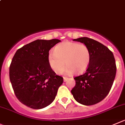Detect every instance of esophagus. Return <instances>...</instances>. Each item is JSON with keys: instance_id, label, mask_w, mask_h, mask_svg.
Masks as SVG:
<instances>
[{"instance_id": "esophagus-1", "label": "esophagus", "mask_w": 125, "mask_h": 125, "mask_svg": "<svg viewBox=\"0 0 125 125\" xmlns=\"http://www.w3.org/2000/svg\"><path fill=\"white\" fill-rule=\"evenodd\" d=\"M68 79L69 78H67V77H64V82H66Z\"/></svg>"}]
</instances>
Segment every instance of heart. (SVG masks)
<instances>
[{
	"label": "heart",
	"instance_id": "b5f03b06",
	"mask_svg": "<svg viewBox=\"0 0 125 125\" xmlns=\"http://www.w3.org/2000/svg\"><path fill=\"white\" fill-rule=\"evenodd\" d=\"M48 60L51 68L58 74L63 72L66 65L67 73H82L90 65L91 53L85 44L66 41L58 44L54 52L48 53Z\"/></svg>",
	"mask_w": 125,
	"mask_h": 125
}]
</instances>
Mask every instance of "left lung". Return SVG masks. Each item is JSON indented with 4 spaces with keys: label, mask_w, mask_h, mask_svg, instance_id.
Instances as JSON below:
<instances>
[{
    "label": "left lung",
    "mask_w": 125,
    "mask_h": 125,
    "mask_svg": "<svg viewBox=\"0 0 125 125\" xmlns=\"http://www.w3.org/2000/svg\"><path fill=\"white\" fill-rule=\"evenodd\" d=\"M73 40L88 47L91 61L85 73L74 78L75 86L71 93L80 104L94 105L103 100L112 86L117 70L115 58L107 47L96 40L88 37Z\"/></svg>",
    "instance_id": "left-lung-1"
}]
</instances>
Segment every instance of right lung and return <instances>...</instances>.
<instances>
[{
    "mask_svg": "<svg viewBox=\"0 0 125 125\" xmlns=\"http://www.w3.org/2000/svg\"><path fill=\"white\" fill-rule=\"evenodd\" d=\"M58 39L36 40L15 53L10 66V80L16 97L34 109L49 105L55 99L63 78L57 75L49 64V51Z\"/></svg>",
    "mask_w": 125,
    "mask_h": 125,
    "instance_id": "1",
    "label": "right lung"
}]
</instances>
